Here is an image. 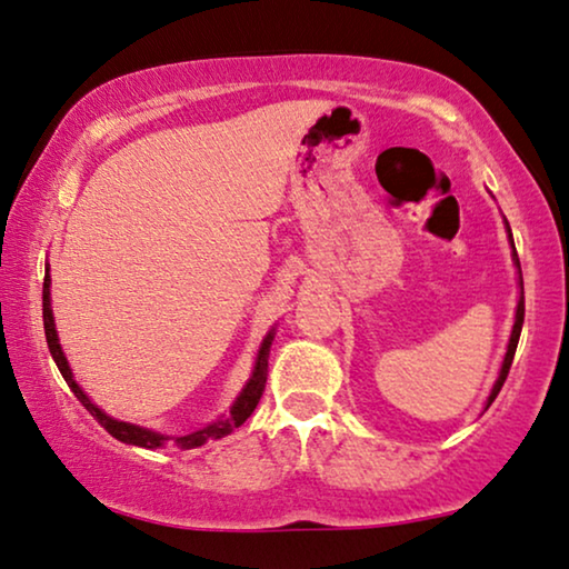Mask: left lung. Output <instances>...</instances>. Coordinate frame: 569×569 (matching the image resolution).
<instances>
[{
  "instance_id": "1",
  "label": "left lung",
  "mask_w": 569,
  "mask_h": 569,
  "mask_svg": "<svg viewBox=\"0 0 569 569\" xmlns=\"http://www.w3.org/2000/svg\"><path fill=\"white\" fill-rule=\"evenodd\" d=\"M506 232H508V242H511V248H513V234H511V227H508V222H506ZM513 262H516V268H519L521 296H519V303H516V319H513L511 337H508V347H506V355H503V362H501V372H498L496 383H493V388H490V396H488V401H486V411H488V406L496 401V396L501 393L508 370H511V362H513V355H516V345H519L521 327H523V278H521V266H519V256H516V248H513Z\"/></svg>"
}]
</instances>
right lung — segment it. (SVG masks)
Segmentation results:
<instances>
[{"label":"right lung","mask_w":569,"mask_h":569,"mask_svg":"<svg viewBox=\"0 0 569 569\" xmlns=\"http://www.w3.org/2000/svg\"><path fill=\"white\" fill-rule=\"evenodd\" d=\"M42 327H46V339H48V350L53 355L58 370H61L63 380L71 388L73 396L79 398V401L87 406V411L94 417L101 427H104L109 435L114 439H120L124 445H134V447H146V449H158V447H166L168 442H173L176 447L181 449H191V447H201L203 442H209V439H222L227 435H232L237 427H242L244 421L252 411H256V406L260 401L262 391H266V380H268V358H270V345H273V337H276V327L270 329V332L262 337L260 342V350L256 355V366H252V372L248 378V383L242 386L240 396L234 398V403L230 406V411L222 413V417L209 421L207 427H201L197 431H189V435H181V437H168V435H160L156 429H148V427H138V423H130V421H120L114 417H109L99 409V406L91 401V398L81 391V386L76 383L71 366H68L66 355H63V347L58 342V332H56V319H53V309H50V268L46 266V281H42Z\"/></svg>","instance_id":"add662e5"}]
</instances>
